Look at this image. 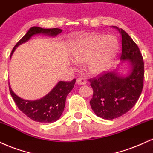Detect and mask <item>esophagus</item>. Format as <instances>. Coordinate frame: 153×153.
<instances>
[{"instance_id":"1","label":"esophagus","mask_w":153,"mask_h":153,"mask_svg":"<svg viewBox=\"0 0 153 153\" xmlns=\"http://www.w3.org/2000/svg\"><path fill=\"white\" fill-rule=\"evenodd\" d=\"M87 79L84 77H80V78H78L76 80V83L78 84H80V85H84V84H87Z\"/></svg>"}]
</instances>
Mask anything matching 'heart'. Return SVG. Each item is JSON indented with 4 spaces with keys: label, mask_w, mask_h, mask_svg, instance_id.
Wrapping results in <instances>:
<instances>
[{
    "label": "heart",
    "mask_w": 153,
    "mask_h": 153,
    "mask_svg": "<svg viewBox=\"0 0 153 153\" xmlns=\"http://www.w3.org/2000/svg\"><path fill=\"white\" fill-rule=\"evenodd\" d=\"M119 48L113 36L91 33L81 37L73 45L72 55L76 62H87L91 75H100L109 69Z\"/></svg>",
    "instance_id": "obj_1"
}]
</instances>
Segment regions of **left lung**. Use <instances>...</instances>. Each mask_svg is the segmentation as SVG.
<instances>
[{
	"mask_svg": "<svg viewBox=\"0 0 153 153\" xmlns=\"http://www.w3.org/2000/svg\"><path fill=\"white\" fill-rule=\"evenodd\" d=\"M122 36L121 60H130L132 70L127 76L105 72L89 79L93 89L90 105L95 114L105 120H113L130 110L137 103L143 88L144 61L140 50L122 28L114 26Z\"/></svg>",
	"mask_w": 153,
	"mask_h": 153,
	"instance_id": "1",
	"label": "left lung"
}]
</instances>
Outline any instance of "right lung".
Returning a JSON list of instances; mask_svg holds the SVG:
<instances>
[{
	"label": "right lung",
	"instance_id": "add662e5",
	"mask_svg": "<svg viewBox=\"0 0 153 153\" xmlns=\"http://www.w3.org/2000/svg\"><path fill=\"white\" fill-rule=\"evenodd\" d=\"M62 31L60 28H42L33 26L30 28L25 36L15 45L10 56L16 47L28 41L32 36L39 33H45L55 36ZM76 79L71 82L60 81L47 95L35 101H28L18 97L9 86V91L20 110L30 119L39 123H53L60 118L65 107L66 98L74 88ZM9 85V84H8Z\"/></svg>",
	"mask_w": 153,
	"mask_h": 153
}]
</instances>
